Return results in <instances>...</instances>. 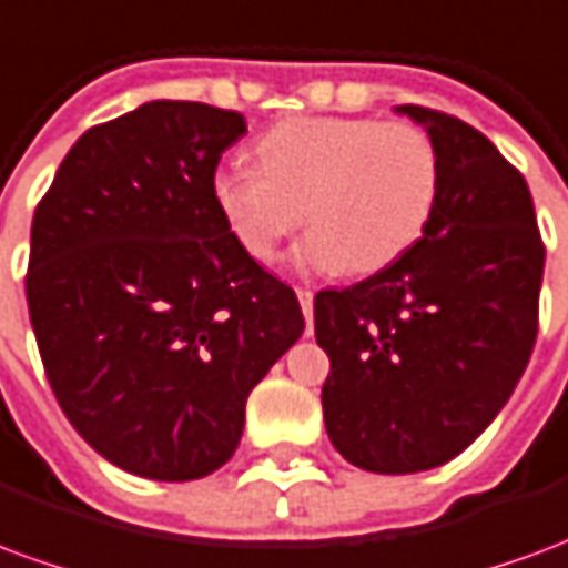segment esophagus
I'll return each instance as SVG.
<instances>
[{
	"label": "esophagus",
	"mask_w": 568,
	"mask_h": 568,
	"mask_svg": "<svg viewBox=\"0 0 568 568\" xmlns=\"http://www.w3.org/2000/svg\"><path fill=\"white\" fill-rule=\"evenodd\" d=\"M297 301H301L304 320H307V334H313V292L310 288H297Z\"/></svg>",
	"instance_id": "esophagus-1"
}]
</instances>
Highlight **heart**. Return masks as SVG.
Listing matches in <instances>:
<instances>
[{
    "instance_id": "1",
    "label": "heart",
    "mask_w": 568,
    "mask_h": 568,
    "mask_svg": "<svg viewBox=\"0 0 568 568\" xmlns=\"http://www.w3.org/2000/svg\"><path fill=\"white\" fill-rule=\"evenodd\" d=\"M258 166L227 163L212 197L248 258L271 264L297 227L307 271L374 273L417 243L440 187L426 130L374 118H292L255 145Z\"/></svg>"
}]
</instances>
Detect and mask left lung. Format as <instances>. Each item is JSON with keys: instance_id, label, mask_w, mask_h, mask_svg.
<instances>
[{"instance_id": "left-lung-1", "label": "left lung", "mask_w": 568, "mask_h": 568, "mask_svg": "<svg viewBox=\"0 0 568 568\" xmlns=\"http://www.w3.org/2000/svg\"><path fill=\"white\" fill-rule=\"evenodd\" d=\"M435 142L440 187L414 246L313 301L332 358L328 438L346 463L414 475L450 463L496 419L538 334L545 246L526 179L459 118L398 105Z\"/></svg>"}]
</instances>
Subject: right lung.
Instances as JSON below:
<instances>
[{
    "label": "right lung",
    "mask_w": 568,
    "mask_h": 568,
    "mask_svg": "<svg viewBox=\"0 0 568 568\" xmlns=\"http://www.w3.org/2000/svg\"><path fill=\"white\" fill-rule=\"evenodd\" d=\"M240 112L151 100L69 149L32 215L27 304L57 402L103 459L197 480L234 456L246 398L304 332L292 285L212 197Z\"/></svg>",
    "instance_id": "obj_1"
}]
</instances>
